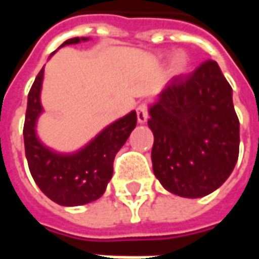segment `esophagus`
<instances>
[{"mask_svg":"<svg viewBox=\"0 0 259 259\" xmlns=\"http://www.w3.org/2000/svg\"><path fill=\"white\" fill-rule=\"evenodd\" d=\"M136 112H137V120H139V123L147 122V119H148V104L147 102H141L140 105L137 107V109H136Z\"/></svg>","mask_w":259,"mask_h":259,"instance_id":"esophagus-1","label":"esophagus"}]
</instances>
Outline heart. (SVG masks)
<instances>
[{"label": "heart", "instance_id": "1", "mask_svg": "<svg viewBox=\"0 0 259 259\" xmlns=\"http://www.w3.org/2000/svg\"><path fill=\"white\" fill-rule=\"evenodd\" d=\"M190 65V59L186 55L185 53L176 54L174 57V62H172V70L175 74H182L185 73L186 70L189 69Z\"/></svg>", "mask_w": 259, "mask_h": 259}]
</instances>
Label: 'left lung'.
I'll return each instance as SVG.
<instances>
[{
  "instance_id": "1",
  "label": "left lung",
  "mask_w": 259,
  "mask_h": 259,
  "mask_svg": "<svg viewBox=\"0 0 259 259\" xmlns=\"http://www.w3.org/2000/svg\"><path fill=\"white\" fill-rule=\"evenodd\" d=\"M150 115L152 169L166 190L198 198L225 183L239 158L240 123L215 61L175 76Z\"/></svg>"
}]
</instances>
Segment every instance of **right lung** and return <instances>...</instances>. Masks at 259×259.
I'll use <instances>...</instances> for the list:
<instances>
[{"label":"right lung","mask_w":259,"mask_h":259,"mask_svg":"<svg viewBox=\"0 0 259 259\" xmlns=\"http://www.w3.org/2000/svg\"><path fill=\"white\" fill-rule=\"evenodd\" d=\"M85 38H69L61 46L76 44ZM44 68L38 72L27 96L23 139L27 165L36 185L50 200L64 206L83 205L100 198L112 178L113 159L137 123L136 112L109 124L90 144L73 155L50 151L36 137L37 116L41 112Z\"/></svg>","instance_id":"obj_1"}]
</instances>
